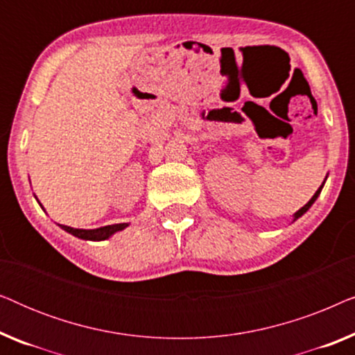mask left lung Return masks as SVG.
I'll return each mask as SVG.
<instances>
[{
  "mask_svg": "<svg viewBox=\"0 0 355 355\" xmlns=\"http://www.w3.org/2000/svg\"><path fill=\"white\" fill-rule=\"evenodd\" d=\"M323 186H324V181H323V184H322V186H320V187H318V191L313 193V197H312V198H310V200H309L307 203H305V205H304L302 208H300V210H297V211H295V213H294V215H293V223H294L295 220H297V218H300V216H302V215H304V213H307V211H309V208H310V207H312V205H313V203H315V200H317V198H318V196H320V192H322V189H323Z\"/></svg>",
  "mask_w": 355,
  "mask_h": 355,
  "instance_id": "obj_1",
  "label": "left lung"
}]
</instances>
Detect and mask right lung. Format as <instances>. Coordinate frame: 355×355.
Instances as JSON below:
<instances>
[{"mask_svg":"<svg viewBox=\"0 0 355 355\" xmlns=\"http://www.w3.org/2000/svg\"><path fill=\"white\" fill-rule=\"evenodd\" d=\"M37 202H38V198H37ZM38 203H40V202H38ZM40 207H42V203H40ZM58 226H60L61 230H64L66 232H69V234L79 237V239H84V241H106V239H110L111 236H114L116 232L125 230V227H128L129 225H128V223H119V225L101 226V227H96V230H77V227H71V226H64V225H58Z\"/></svg>","mask_w":355,"mask_h":355,"instance_id":"obj_1","label":"right lung"}]
</instances>
